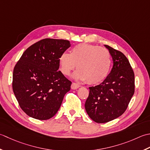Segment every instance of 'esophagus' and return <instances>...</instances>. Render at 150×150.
I'll use <instances>...</instances> for the list:
<instances>
[{"mask_svg":"<svg viewBox=\"0 0 150 150\" xmlns=\"http://www.w3.org/2000/svg\"><path fill=\"white\" fill-rule=\"evenodd\" d=\"M79 87H80V86H79V85L78 84V83H72V85H71L72 89H76V88H79Z\"/></svg>","mask_w":150,"mask_h":150,"instance_id":"esophagus-1","label":"esophagus"}]
</instances>
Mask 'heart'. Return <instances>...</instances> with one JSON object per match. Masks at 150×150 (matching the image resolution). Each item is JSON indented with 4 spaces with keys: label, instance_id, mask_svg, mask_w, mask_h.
Listing matches in <instances>:
<instances>
[{
    "label": "heart",
    "instance_id": "1",
    "mask_svg": "<svg viewBox=\"0 0 150 150\" xmlns=\"http://www.w3.org/2000/svg\"><path fill=\"white\" fill-rule=\"evenodd\" d=\"M58 62L63 74L69 76L76 67L78 70L74 77L87 80L89 84H96L104 80L109 74L112 64L111 54L107 48L87 43L76 45L72 48L71 54L62 53Z\"/></svg>",
    "mask_w": 150,
    "mask_h": 150
}]
</instances>
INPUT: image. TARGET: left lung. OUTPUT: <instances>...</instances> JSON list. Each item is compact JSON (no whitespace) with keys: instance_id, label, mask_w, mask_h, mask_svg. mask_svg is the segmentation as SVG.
I'll list each match as a JSON object with an SVG mask.
<instances>
[{"instance_id":"8db88e82","label":"left lung","mask_w":150,"mask_h":150,"mask_svg":"<svg viewBox=\"0 0 150 150\" xmlns=\"http://www.w3.org/2000/svg\"><path fill=\"white\" fill-rule=\"evenodd\" d=\"M105 47L111 55L113 67L102 83L89 87L85 103L88 115L97 123H105L121 116L135 92V74L127 58L120 51Z\"/></svg>"}]
</instances>
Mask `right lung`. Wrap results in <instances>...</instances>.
I'll return each mask as SVG.
<instances>
[{"label":"right lung","instance_id":"right-lung-1","mask_svg":"<svg viewBox=\"0 0 150 150\" xmlns=\"http://www.w3.org/2000/svg\"><path fill=\"white\" fill-rule=\"evenodd\" d=\"M71 47L68 40L44 39L30 46L15 65L12 87L23 111L48 120L56 114L72 82L59 68L58 59Z\"/></svg>","mask_w":150,"mask_h":150}]
</instances>
